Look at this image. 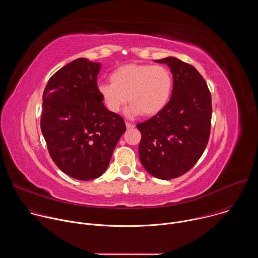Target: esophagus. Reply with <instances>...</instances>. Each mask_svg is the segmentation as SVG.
Returning <instances> with one entry per match:
<instances>
[{
    "label": "esophagus",
    "instance_id": "1",
    "mask_svg": "<svg viewBox=\"0 0 258 258\" xmlns=\"http://www.w3.org/2000/svg\"><path fill=\"white\" fill-rule=\"evenodd\" d=\"M125 125H126V128H133V127H135V124H134V123H131V122H125Z\"/></svg>",
    "mask_w": 258,
    "mask_h": 258
}]
</instances>
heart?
Returning <instances> with one entry per match:
<instances>
[{
    "label": "heart",
    "instance_id": "obj_1",
    "mask_svg": "<svg viewBox=\"0 0 258 258\" xmlns=\"http://www.w3.org/2000/svg\"><path fill=\"white\" fill-rule=\"evenodd\" d=\"M109 79L110 83L98 86V93L111 113H118L128 99V116H153L166 106L172 91L171 72L160 64H125L114 69Z\"/></svg>",
    "mask_w": 258,
    "mask_h": 258
}]
</instances>
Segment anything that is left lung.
<instances>
[{"label":"left lung","instance_id":"obj_1","mask_svg":"<svg viewBox=\"0 0 258 258\" xmlns=\"http://www.w3.org/2000/svg\"><path fill=\"white\" fill-rule=\"evenodd\" d=\"M172 73V92L159 113L137 127L142 134L139 157L144 168L160 179L190 170L203 154L210 135L211 95L197 69L175 57L155 60Z\"/></svg>","mask_w":258,"mask_h":258}]
</instances>
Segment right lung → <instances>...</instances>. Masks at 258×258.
<instances>
[{
    "label": "right lung",
    "mask_w": 258,
    "mask_h": 258,
    "mask_svg": "<svg viewBox=\"0 0 258 258\" xmlns=\"http://www.w3.org/2000/svg\"><path fill=\"white\" fill-rule=\"evenodd\" d=\"M100 69L87 58L73 60L49 80L43 94L41 130L50 156L60 170L81 180L104 173L126 130L99 96Z\"/></svg>",
    "instance_id": "1"
}]
</instances>
